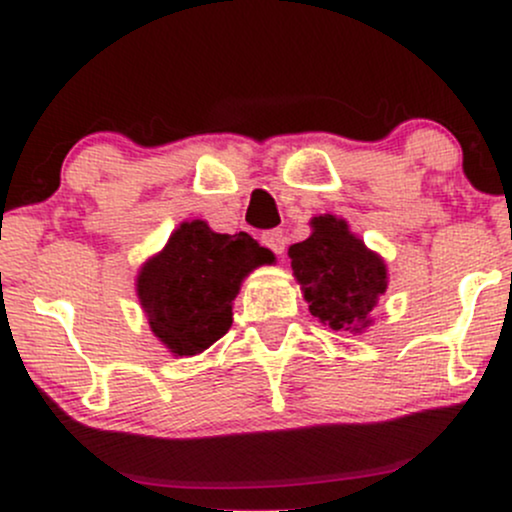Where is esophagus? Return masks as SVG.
I'll use <instances>...</instances> for the list:
<instances>
[{"mask_svg": "<svg viewBox=\"0 0 512 512\" xmlns=\"http://www.w3.org/2000/svg\"><path fill=\"white\" fill-rule=\"evenodd\" d=\"M262 245H267L269 250L276 252V255H284V250H286L284 231H267V233H262Z\"/></svg>", "mask_w": 512, "mask_h": 512, "instance_id": "esophagus-1", "label": "esophagus"}]
</instances>
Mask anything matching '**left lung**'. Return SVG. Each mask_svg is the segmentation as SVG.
Masks as SVG:
<instances>
[{
	"label": "left lung",
	"mask_w": 512,
	"mask_h": 512,
	"mask_svg": "<svg viewBox=\"0 0 512 512\" xmlns=\"http://www.w3.org/2000/svg\"><path fill=\"white\" fill-rule=\"evenodd\" d=\"M310 226V238L289 248L293 276L310 313L332 330L363 332L387 291L383 257L368 250L337 216H315Z\"/></svg>",
	"instance_id": "8db88e82"
}]
</instances>
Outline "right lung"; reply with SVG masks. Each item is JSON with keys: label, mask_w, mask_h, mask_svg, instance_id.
<instances>
[{"label": "right lung", "mask_w": 512, "mask_h": 512, "mask_svg": "<svg viewBox=\"0 0 512 512\" xmlns=\"http://www.w3.org/2000/svg\"><path fill=\"white\" fill-rule=\"evenodd\" d=\"M274 255L248 233H214L182 221L166 248L139 269L137 296L151 332L173 356H197L231 330L240 284Z\"/></svg>", "instance_id": "add662e5"}]
</instances>
